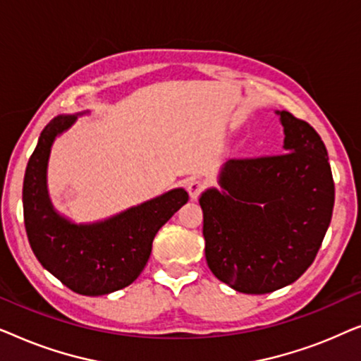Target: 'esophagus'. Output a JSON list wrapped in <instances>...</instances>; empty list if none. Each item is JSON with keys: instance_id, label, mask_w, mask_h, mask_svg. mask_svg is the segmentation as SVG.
<instances>
[{"instance_id": "34e87169", "label": "esophagus", "mask_w": 361, "mask_h": 361, "mask_svg": "<svg viewBox=\"0 0 361 361\" xmlns=\"http://www.w3.org/2000/svg\"><path fill=\"white\" fill-rule=\"evenodd\" d=\"M204 189H205V184L202 180H192V182H189V185H187V190H189V195L192 200L199 199L202 190Z\"/></svg>"}]
</instances>
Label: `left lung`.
I'll list each match as a JSON object with an SVG mask.
<instances>
[{"label": "left lung", "mask_w": 361, "mask_h": 361, "mask_svg": "<svg viewBox=\"0 0 361 361\" xmlns=\"http://www.w3.org/2000/svg\"><path fill=\"white\" fill-rule=\"evenodd\" d=\"M283 154L230 159L224 190L200 197L207 264L238 293L268 294L314 263L332 219L335 185L327 149L307 121L276 111Z\"/></svg>", "instance_id": "left-lung-1"}]
</instances>
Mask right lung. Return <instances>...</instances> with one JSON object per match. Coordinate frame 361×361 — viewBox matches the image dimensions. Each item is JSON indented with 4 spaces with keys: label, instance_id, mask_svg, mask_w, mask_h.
<instances>
[{
    "label": "right lung",
    "instance_id": "add662e5",
    "mask_svg": "<svg viewBox=\"0 0 361 361\" xmlns=\"http://www.w3.org/2000/svg\"><path fill=\"white\" fill-rule=\"evenodd\" d=\"M75 120L77 115L54 118L39 136L24 174V226L39 263L63 286L77 294L105 295L141 274L156 233L187 204L189 194L169 190L97 224L77 225L59 215L47 194V161L56 136Z\"/></svg>",
    "mask_w": 361,
    "mask_h": 361
}]
</instances>
